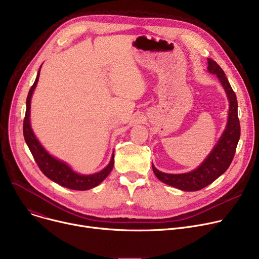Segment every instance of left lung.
Returning a JSON list of instances; mask_svg holds the SVG:
<instances>
[{
    "mask_svg": "<svg viewBox=\"0 0 259 259\" xmlns=\"http://www.w3.org/2000/svg\"><path fill=\"white\" fill-rule=\"evenodd\" d=\"M209 74L215 75L225 90L229 101L228 119L220 140L207 155L203 162L192 171L183 174H167L158 170L152 163L153 171L161 182L179 188L184 192H196L212 183L222 174L225 173L234 157L236 146L240 136V126L237 115V100L231 85L221 68V66L210 58H207Z\"/></svg>",
    "mask_w": 259,
    "mask_h": 259,
    "instance_id": "1",
    "label": "left lung"
}]
</instances>
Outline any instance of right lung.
<instances>
[{
  "label": "right lung",
  "instance_id": "right-lung-1",
  "mask_svg": "<svg viewBox=\"0 0 259 259\" xmlns=\"http://www.w3.org/2000/svg\"><path fill=\"white\" fill-rule=\"evenodd\" d=\"M41 67V66H40ZM40 67L38 70L37 76L35 81H34L32 88L29 91L27 101H26V114L24 119V137L26 144L31 151L34 159H35L37 165L39 166L42 173L52 181L55 183L67 187L70 189H75V191H88L93 187L98 186L103 180H104L112 170L113 163H114V151L112 153L111 159L109 163L98 173L91 174V175H83L75 171L70 165L65 163L62 160L57 159L56 157L52 156V155L42 147L40 142L37 140V137L34 134L31 123H30V111H31V98L35 90L39 74H40Z\"/></svg>",
  "mask_w": 259,
  "mask_h": 259
}]
</instances>
